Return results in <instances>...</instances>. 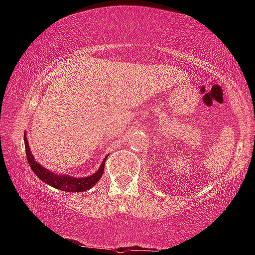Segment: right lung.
<instances>
[{
    "mask_svg": "<svg viewBox=\"0 0 255 255\" xmlns=\"http://www.w3.org/2000/svg\"><path fill=\"white\" fill-rule=\"evenodd\" d=\"M24 146H25V154H27L28 163L30 167H31V170L34 172V174H36L41 181H44L45 183L49 184L51 187H54L58 190H63V191H66V192L86 191V190L91 189L93 185H96L98 181L101 179L103 171H105V163L108 155L107 157H105V159L102 161L100 169H99L96 173L90 176H85V178H74V176H70V175L55 174L49 170H47L46 167L41 166L40 164L34 159L33 155L31 154V150H30V147H29L28 139L25 136H24Z\"/></svg>",
    "mask_w": 255,
    "mask_h": 255,
    "instance_id": "add662e5",
    "label": "right lung"
}]
</instances>
